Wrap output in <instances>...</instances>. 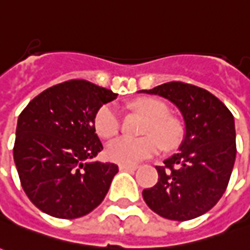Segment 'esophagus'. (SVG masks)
<instances>
[{"label":"esophagus","mask_w":250,"mask_h":250,"mask_svg":"<svg viewBox=\"0 0 250 250\" xmlns=\"http://www.w3.org/2000/svg\"><path fill=\"white\" fill-rule=\"evenodd\" d=\"M119 168L122 171H135L137 169V166H127V164H119Z\"/></svg>","instance_id":"obj_1"}]
</instances>
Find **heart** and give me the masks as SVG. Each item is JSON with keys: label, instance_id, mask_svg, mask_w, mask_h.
Returning <instances> with one entry per match:
<instances>
[{"label": "heart", "instance_id": "obj_1", "mask_svg": "<svg viewBox=\"0 0 250 250\" xmlns=\"http://www.w3.org/2000/svg\"><path fill=\"white\" fill-rule=\"evenodd\" d=\"M130 109L146 118L142 125V138H116L106 146L105 154L111 161L134 166L149 159L160 150H171L179 145L183 135L181 122L169 116L167 105L156 98H138L132 101ZM94 128L104 139L115 137L120 130V115L113 104H105L94 116Z\"/></svg>", "mask_w": 250, "mask_h": 250}]
</instances>
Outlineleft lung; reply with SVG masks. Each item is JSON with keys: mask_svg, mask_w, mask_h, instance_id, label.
Here are the masks:
<instances>
[{"mask_svg": "<svg viewBox=\"0 0 250 250\" xmlns=\"http://www.w3.org/2000/svg\"><path fill=\"white\" fill-rule=\"evenodd\" d=\"M147 94L167 98L185 120L179 152L156 167L159 182L142 196L150 209L169 220L185 222L213 208L231 176L237 146L231 112L208 90L168 82Z\"/></svg>", "mask_w": 250, "mask_h": 250, "instance_id": "1", "label": "left lung"}]
</instances>
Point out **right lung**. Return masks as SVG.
Here are the masks:
<instances>
[{
  "mask_svg": "<svg viewBox=\"0 0 250 250\" xmlns=\"http://www.w3.org/2000/svg\"><path fill=\"white\" fill-rule=\"evenodd\" d=\"M116 97L72 79L42 91L20 113L13 159L23 190L42 212L76 219L103 203L119 168L91 160L103 150L94 116Z\"/></svg>",
  "mask_w": 250,
  "mask_h": 250,
  "instance_id": "1",
  "label": "right lung"
}]
</instances>
